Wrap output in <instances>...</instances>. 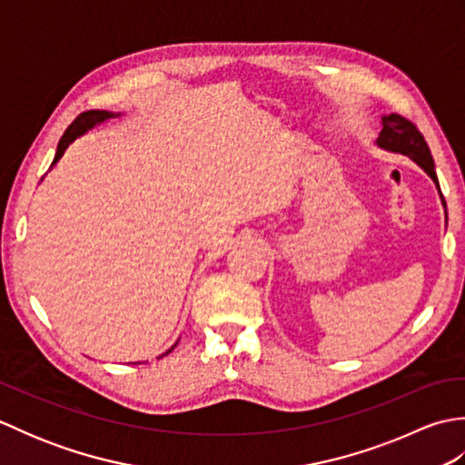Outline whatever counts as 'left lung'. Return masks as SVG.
Here are the masks:
<instances>
[{
  "instance_id": "8db88e82",
  "label": "left lung",
  "mask_w": 465,
  "mask_h": 465,
  "mask_svg": "<svg viewBox=\"0 0 465 465\" xmlns=\"http://www.w3.org/2000/svg\"><path fill=\"white\" fill-rule=\"evenodd\" d=\"M381 124H383V127H381V134L378 137V145L383 147V150L398 152V153L411 157V160L416 162L421 170L431 177L433 182H436L438 190H440L431 152H430L426 140H423L421 132L418 130V125L400 114L383 115ZM441 202H443V197H441ZM443 205H446V202H443ZM446 217H448V213H446Z\"/></svg>"
}]
</instances>
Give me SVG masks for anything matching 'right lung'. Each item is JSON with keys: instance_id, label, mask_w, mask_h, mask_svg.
Returning a JSON list of instances; mask_svg holds the SVG:
<instances>
[{"instance_id": "1", "label": "right lung", "mask_w": 465, "mask_h": 465, "mask_svg": "<svg viewBox=\"0 0 465 465\" xmlns=\"http://www.w3.org/2000/svg\"><path fill=\"white\" fill-rule=\"evenodd\" d=\"M107 117H114V114H110V112H100V110H92V112H84V114H80L75 117V120L72 122V125L67 127L65 130V134L62 135V140H59V143H57V152H55V157H54V163H57L59 162V157L64 155V152L67 150V145L72 143L75 137H80L82 134H85L87 130H90V127H94L95 124H102V122H105ZM52 163V165H54ZM173 350V348H172ZM170 350V351H172Z\"/></svg>"}]
</instances>
